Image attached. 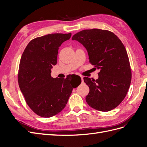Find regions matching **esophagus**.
Instances as JSON below:
<instances>
[{
    "instance_id": "1",
    "label": "esophagus",
    "mask_w": 147,
    "mask_h": 147,
    "mask_svg": "<svg viewBox=\"0 0 147 147\" xmlns=\"http://www.w3.org/2000/svg\"><path fill=\"white\" fill-rule=\"evenodd\" d=\"M81 77V78H82V82H83V77Z\"/></svg>"
}]
</instances>
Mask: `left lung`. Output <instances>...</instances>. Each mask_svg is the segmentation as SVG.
<instances>
[{"mask_svg": "<svg viewBox=\"0 0 147 147\" xmlns=\"http://www.w3.org/2000/svg\"><path fill=\"white\" fill-rule=\"evenodd\" d=\"M72 40L84 47L90 63L100 70L99 78L84 77L90 88L86 101L92 108L108 112L123 100L130 86L132 74L125 47L119 38L109 30H83L75 34Z\"/></svg>", "mask_w": 147, "mask_h": 147, "instance_id": "obj_1", "label": "left lung"}]
</instances>
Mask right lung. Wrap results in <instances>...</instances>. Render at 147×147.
I'll list each match as a JSON object with an SVG mask.
<instances>
[{
  "instance_id": "right-lung-1",
  "label": "right lung",
  "mask_w": 147,
  "mask_h": 147,
  "mask_svg": "<svg viewBox=\"0 0 147 147\" xmlns=\"http://www.w3.org/2000/svg\"><path fill=\"white\" fill-rule=\"evenodd\" d=\"M72 34H51L32 40L20 60L18 84L28 106L42 117L50 118L63 110L74 88V75L61 79L51 77L57 64L58 50ZM81 80V78H80Z\"/></svg>"
}]
</instances>
